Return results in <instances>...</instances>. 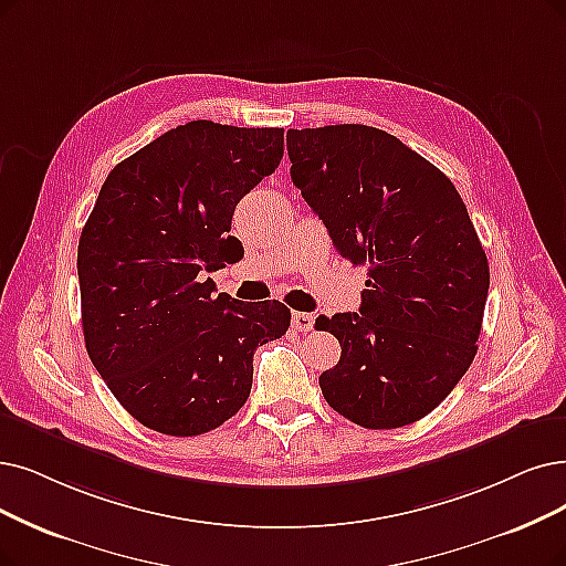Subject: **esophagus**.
<instances>
[{"mask_svg": "<svg viewBox=\"0 0 566 566\" xmlns=\"http://www.w3.org/2000/svg\"><path fill=\"white\" fill-rule=\"evenodd\" d=\"M313 323H315V315L311 313H292V329L297 332H311L313 329Z\"/></svg>", "mask_w": 566, "mask_h": 566, "instance_id": "esophagus-1", "label": "esophagus"}]
</instances>
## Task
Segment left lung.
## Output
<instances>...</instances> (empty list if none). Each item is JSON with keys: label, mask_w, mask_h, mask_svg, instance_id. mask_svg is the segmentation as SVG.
Here are the masks:
<instances>
[{"label": "left lung", "mask_w": 566, "mask_h": 566, "mask_svg": "<svg viewBox=\"0 0 566 566\" xmlns=\"http://www.w3.org/2000/svg\"><path fill=\"white\" fill-rule=\"evenodd\" d=\"M287 155L336 251L367 266L359 311L315 321L342 344L321 390L355 424H411L479 350L490 266L464 201L443 171L369 125L287 129Z\"/></svg>", "instance_id": "8db88e82"}]
</instances>
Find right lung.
<instances>
[{
  "mask_svg": "<svg viewBox=\"0 0 566 566\" xmlns=\"http://www.w3.org/2000/svg\"><path fill=\"white\" fill-rule=\"evenodd\" d=\"M281 157V127L192 120L104 180L78 241L85 348L155 432L197 437L230 420L251 395L255 348L290 327L285 304L216 297L205 279L237 255L234 209Z\"/></svg>",
  "mask_w": 566,
  "mask_h": 566,
  "instance_id": "obj_1",
  "label": "right lung"
}]
</instances>
